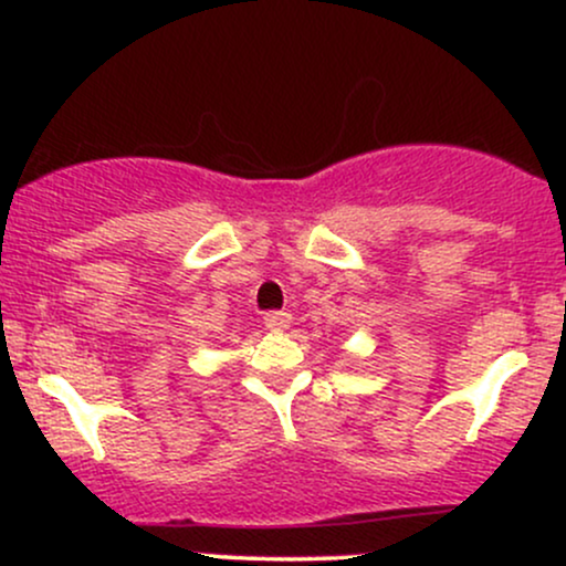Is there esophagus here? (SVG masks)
I'll use <instances>...</instances> for the list:
<instances>
[{"mask_svg":"<svg viewBox=\"0 0 566 566\" xmlns=\"http://www.w3.org/2000/svg\"><path fill=\"white\" fill-rule=\"evenodd\" d=\"M263 324L269 329H274V333H284V329L292 324V316L287 314V311H271V314L263 316Z\"/></svg>","mask_w":566,"mask_h":566,"instance_id":"1","label":"esophagus"}]
</instances>
